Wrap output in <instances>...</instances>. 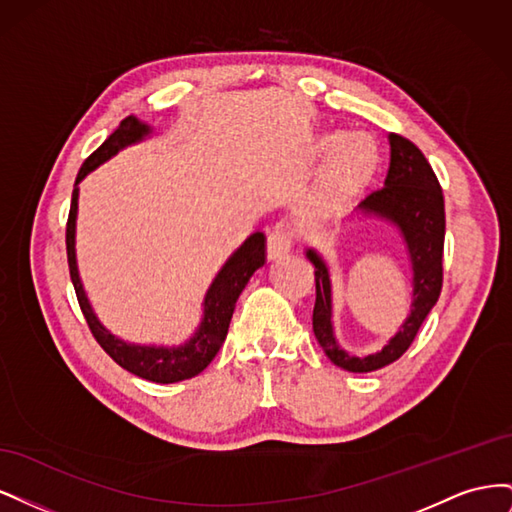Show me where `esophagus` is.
I'll use <instances>...</instances> for the list:
<instances>
[{
    "label": "esophagus",
    "instance_id": "34e87169",
    "mask_svg": "<svg viewBox=\"0 0 512 512\" xmlns=\"http://www.w3.org/2000/svg\"><path fill=\"white\" fill-rule=\"evenodd\" d=\"M290 247H292V237L288 230L275 228L273 232H269V237H267V258L269 260H282L284 256H288Z\"/></svg>",
    "mask_w": 512,
    "mask_h": 512
}]
</instances>
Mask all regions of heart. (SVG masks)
Segmentation results:
<instances>
[{
	"label": "heart",
	"mask_w": 512,
	"mask_h": 512,
	"mask_svg": "<svg viewBox=\"0 0 512 512\" xmlns=\"http://www.w3.org/2000/svg\"><path fill=\"white\" fill-rule=\"evenodd\" d=\"M314 151L320 158L331 156L316 194V205L324 213L346 209L376 177L380 166V149L374 138L363 132H324L318 136Z\"/></svg>",
	"instance_id": "heart-1"
}]
</instances>
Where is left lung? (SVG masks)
<instances>
[{
    "label": "left lung",
    "mask_w": 512,
    "mask_h": 512,
    "mask_svg": "<svg viewBox=\"0 0 512 512\" xmlns=\"http://www.w3.org/2000/svg\"><path fill=\"white\" fill-rule=\"evenodd\" d=\"M391 164L384 188L371 192L352 211L350 220H382L397 228L412 269V305L399 331L382 350L365 356L350 354L337 342L333 327V282L327 260L314 247H305V258L316 273L314 335L331 363L352 374H367L397 361L421 329L423 320L438 303L442 290L444 250V198L425 156L414 143L399 134H389Z\"/></svg>",
    "instance_id": "obj_1"
}]
</instances>
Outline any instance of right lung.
<instances>
[{
  "label": "right lung",
  "mask_w": 512,
  "mask_h": 512,
  "mask_svg": "<svg viewBox=\"0 0 512 512\" xmlns=\"http://www.w3.org/2000/svg\"><path fill=\"white\" fill-rule=\"evenodd\" d=\"M153 130L145 121L136 117H126L121 126L106 138V141L91 153L79 170V177L74 183L72 205L66 228V247H68V265L70 277L76 290V299L83 309V316L89 324L91 333L98 339V344L111 354V359L128 369L130 374L145 378L158 384H173L198 376L218 354L224 339L228 335V324L235 312V303L239 294L250 282V277L265 265L267 260V237L262 232H254L247 237L213 277L211 286L203 299V318H200L196 331L190 339H185L179 346H158V344H132L108 331L91 307L83 280L76 262V215H79V183L94 173L98 166L115 158L121 149L136 145L151 136Z\"/></svg>",
  "instance_id": "add662e5"
}]
</instances>
